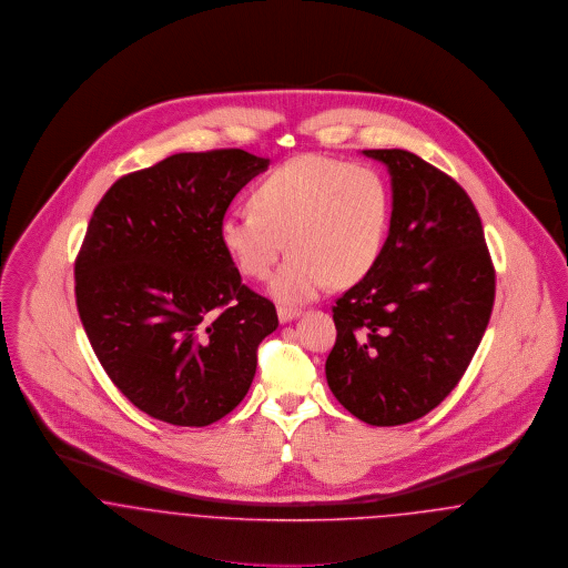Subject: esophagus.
I'll return each mask as SVG.
<instances>
[{
  "label": "esophagus",
  "instance_id": "34e87169",
  "mask_svg": "<svg viewBox=\"0 0 568 568\" xmlns=\"http://www.w3.org/2000/svg\"><path fill=\"white\" fill-rule=\"evenodd\" d=\"M301 316V312L298 310H293V307H277V318H280V323L282 325H286V323H293L295 318Z\"/></svg>",
  "mask_w": 568,
  "mask_h": 568
}]
</instances>
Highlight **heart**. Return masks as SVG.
I'll list each match as a JSON object with an SVG mask.
<instances>
[{
    "label": "heart",
    "instance_id": "1",
    "mask_svg": "<svg viewBox=\"0 0 568 568\" xmlns=\"http://www.w3.org/2000/svg\"><path fill=\"white\" fill-rule=\"evenodd\" d=\"M254 210L220 220L217 235L237 270L271 277V297L297 305L321 297L331 280L355 284L376 265L387 240L390 199L381 171L325 155H301L256 183Z\"/></svg>",
    "mask_w": 568,
    "mask_h": 568
}]
</instances>
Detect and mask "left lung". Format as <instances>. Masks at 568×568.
I'll list each match as a JSON object with an SVG mask.
<instances>
[{"mask_svg":"<svg viewBox=\"0 0 568 568\" xmlns=\"http://www.w3.org/2000/svg\"><path fill=\"white\" fill-rule=\"evenodd\" d=\"M390 175V222L369 273L333 307L325 374L355 417L404 425L459 383L487 328L496 273L457 181L406 150H365Z\"/></svg>","mask_w":568,"mask_h":568,"instance_id":"left-lung-1","label":"left lung"}]
</instances>
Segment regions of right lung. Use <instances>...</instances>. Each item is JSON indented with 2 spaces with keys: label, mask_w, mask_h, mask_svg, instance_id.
I'll use <instances>...</instances> for the list:
<instances>
[{
  "label": "right lung",
  "mask_w": 568,
  "mask_h": 568,
  "mask_svg": "<svg viewBox=\"0 0 568 568\" xmlns=\"http://www.w3.org/2000/svg\"><path fill=\"white\" fill-rule=\"evenodd\" d=\"M270 160L243 150L175 153L115 181L77 256V307L115 387L181 427L226 417L256 374L275 305L241 284L217 226Z\"/></svg>",
  "instance_id": "1"
}]
</instances>
